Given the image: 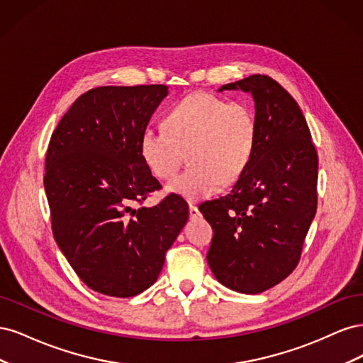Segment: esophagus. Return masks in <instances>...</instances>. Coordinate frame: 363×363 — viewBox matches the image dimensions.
Segmentation results:
<instances>
[{
  "mask_svg": "<svg viewBox=\"0 0 363 363\" xmlns=\"http://www.w3.org/2000/svg\"><path fill=\"white\" fill-rule=\"evenodd\" d=\"M189 215H191V218H199L200 216V211H199V207H196L195 204H189Z\"/></svg>",
  "mask_w": 363,
  "mask_h": 363,
  "instance_id": "34e87169",
  "label": "esophagus"
}]
</instances>
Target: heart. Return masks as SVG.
I'll return each mask as SVG.
<instances>
[{
  "label": "heart",
  "instance_id": "1",
  "mask_svg": "<svg viewBox=\"0 0 363 363\" xmlns=\"http://www.w3.org/2000/svg\"><path fill=\"white\" fill-rule=\"evenodd\" d=\"M163 124L164 130H142L140 157L155 177L169 180L186 152L191 167L168 184V191L189 201L212 196L223 183L238 180L255 156L257 119L245 101L195 92L172 106Z\"/></svg>",
  "mask_w": 363,
  "mask_h": 363
}]
</instances>
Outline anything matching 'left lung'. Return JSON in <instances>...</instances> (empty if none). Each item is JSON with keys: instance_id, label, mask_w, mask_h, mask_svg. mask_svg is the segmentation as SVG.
I'll return each instance as SVG.
<instances>
[{"instance_id": "left-lung-1", "label": "left lung", "mask_w": 363, "mask_h": 363, "mask_svg": "<svg viewBox=\"0 0 363 363\" xmlns=\"http://www.w3.org/2000/svg\"><path fill=\"white\" fill-rule=\"evenodd\" d=\"M250 92L257 145L245 172L225 196L199 208L213 228L207 262L224 286L260 294L298 265L316 213L318 155L300 106L268 75L224 84Z\"/></svg>"}]
</instances>
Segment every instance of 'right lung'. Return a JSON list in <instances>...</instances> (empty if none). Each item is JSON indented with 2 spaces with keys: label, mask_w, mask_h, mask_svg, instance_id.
Masks as SVG:
<instances>
[{
  "label": "right lung",
  "mask_w": 363,
  "mask_h": 363,
  "mask_svg": "<svg viewBox=\"0 0 363 363\" xmlns=\"http://www.w3.org/2000/svg\"><path fill=\"white\" fill-rule=\"evenodd\" d=\"M168 86H101L77 98L51 136L43 186L60 251L86 286L128 298L159 277L164 255L189 218L169 194L135 207L162 186L139 138Z\"/></svg>",
  "instance_id": "1"
}]
</instances>
